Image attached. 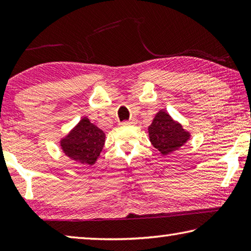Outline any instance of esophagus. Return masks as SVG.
Instances as JSON below:
<instances>
[{
    "mask_svg": "<svg viewBox=\"0 0 251 251\" xmlns=\"http://www.w3.org/2000/svg\"><path fill=\"white\" fill-rule=\"evenodd\" d=\"M136 124H137V121H136L135 118H131L129 121H125L121 123V125L123 126H129V125H136Z\"/></svg>",
    "mask_w": 251,
    "mask_h": 251,
    "instance_id": "1",
    "label": "esophagus"
}]
</instances>
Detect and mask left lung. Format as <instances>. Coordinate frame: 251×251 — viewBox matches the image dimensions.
I'll return each instance as SVG.
<instances>
[{
    "mask_svg": "<svg viewBox=\"0 0 251 251\" xmlns=\"http://www.w3.org/2000/svg\"><path fill=\"white\" fill-rule=\"evenodd\" d=\"M148 136L151 145L163 156L176 151L189 141L190 133L177 121L173 120L165 110L156 114L151 124L148 126Z\"/></svg>",
    "mask_w": 251,
    "mask_h": 251,
    "instance_id": "obj_1",
    "label": "left lung"
}]
</instances>
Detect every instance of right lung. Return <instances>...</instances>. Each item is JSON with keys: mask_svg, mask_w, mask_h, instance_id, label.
<instances>
[{"mask_svg": "<svg viewBox=\"0 0 251 251\" xmlns=\"http://www.w3.org/2000/svg\"><path fill=\"white\" fill-rule=\"evenodd\" d=\"M106 135L85 116L59 141L62 151L76 163L93 166L103 151Z\"/></svg>", "mask_w": 251, "mask_h": 251, "instance_id": "1", "label": "right lung"}]
</instances>
